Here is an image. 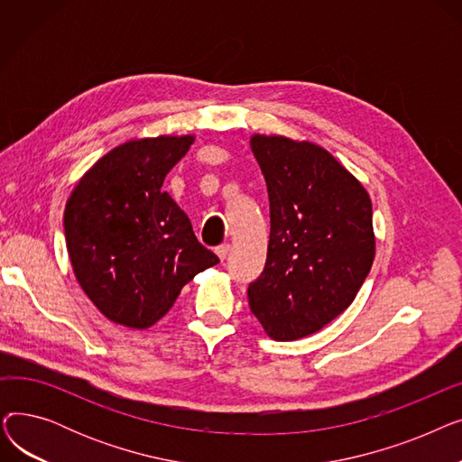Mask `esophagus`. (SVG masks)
Segmentation results:
<instances>
[{
    "instance_id": "1",
    "label": "esophagus",
    "mask_w": 462,
    "mask_h": 462,
    "mask_svg": "<svg viewBox=\"0 0 462 462\" xmlns=\"http://www.w3.org/2000/svg\"><path fill=\"white\" fill-rule=\"evenodd\" d=\"M215 253H217V256L221 258V260H226V256H228V253H230V245H228V244L218 245V247L215 249Z\"/></svg>"
}]
</instances>
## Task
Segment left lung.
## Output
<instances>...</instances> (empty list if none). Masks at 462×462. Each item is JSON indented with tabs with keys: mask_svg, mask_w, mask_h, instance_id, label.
<instances>
[{
	"mask_svg": "<svg viewBox=\"0 0 462 462\" xmlns=\"http://www.w3.org/2000/svg\"><path fill=\"white\" fill-rule=\"evenodd\" d=\"M270 197V244L249 305L273 341L320 331L356 300L376 251L367 189L322 145L253 134Z\"/></svg>",
	"mask_w": 462,
	"mask_h": 462,
	"instance_id": "8db88e82",
	"label": "left lung"
}]
</instances>
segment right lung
<instances>
[{"mask_svg":"<svg viewBox=\"0 0 462 462\" xmlns=\"http://www.w3.org/2000/svg\"><path fill=\"white\" fill-rule=\"evenodd\" d=\"M194 134L131 138L79 180L65 204V241L86 296L114 324L148 329L194 275L218 263L161 187Z\"/></svg>","mask_w":462,"mask_h":462,"instance_id":"right-lung-1","label":"right lung"}]
</instances>
